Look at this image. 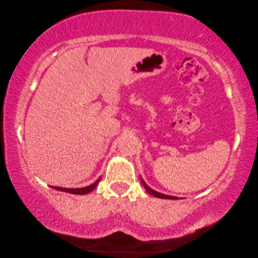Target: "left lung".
<instances>
[{"instance_id": "8db88e82", "label": "left lung", "mask_w": 258, "mask_h": 258, "mask_svg": "<svg viewBox=\"0 0 258 258\" xmlns=\"http://www.w3.org/2000/svg\"><path fill=\"white\" fill-rule=\"evenodd\" d=\"M142 184L144 185V187H145V189L149 191V193L151 194V195H153V196H155V197H160V199H167V200H178L177 197H174V196H169V195H165V194H162V193H158V191H155L154 189H152L151 187H149V186H147L146 184H145V182L143 179H142Z\"/></svg>"}]
</instances>
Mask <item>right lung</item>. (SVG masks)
<instances>
[{"label": "right lung", "mask_w": 258, "mask_h": 258, "mask_svg": "<svg viewBox=\"0 0 258 258\" xmlns=\"http://www.w3.org/2000/svg\"><path fill=\"white\" fill-rule=\"evenodd\" d=\"M101 178H98L96 182L94 184H92L90 186H87V187H83V188H63V187H56V186H54V189H58V190H63V191H68V193H71V194H78V195H84V194H87L90 193V191H92L93 189H94L96 187V185L98 184V182H100Z\"/></svg>", "instance_id": "obj_1"}]
</instances>
